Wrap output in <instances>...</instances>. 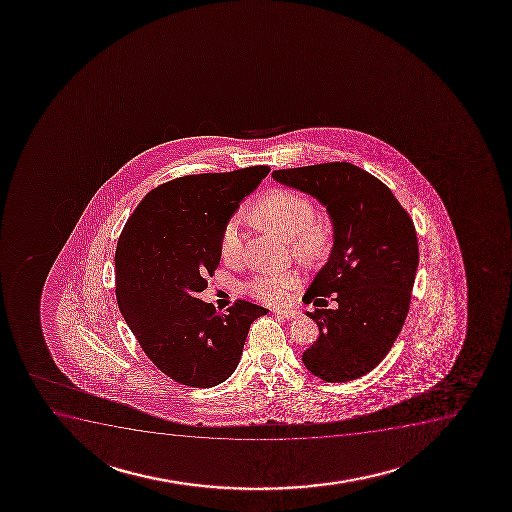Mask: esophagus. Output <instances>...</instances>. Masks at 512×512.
<instances>
[{
    "mask_svg": "<svg viewBox=\"0 0 512 512\" xmlns=\"http://www.w3.org/2000/svg\"><path fill=\"white\" fill-rule=\"evenodd\" d=\"M277 315L279 317H283V319H298V315H300V312H296V310H276Z\"/></svg>",
    "mask_w": 512,
    "mask_h": 512,
    "instance_id": "obj_1",
    "label": "esophagus"
}]
</instances>
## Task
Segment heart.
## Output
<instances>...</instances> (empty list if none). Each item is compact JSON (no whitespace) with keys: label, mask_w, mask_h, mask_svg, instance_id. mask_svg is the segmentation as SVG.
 Returning <instances> with one entry per match:
<instances>
[{"label":"heart","mask_w":512,"mask_h":512,"mask_svg":"<svg viewBox=\"0 0 512 512\" xmlns=\"http://www.w3.org/2000/svg\"><path fill=\"white\" fill-rule=\"evenodd\" d=\"M248 217L253 224L272 229L289 240V247L296 257L305 262L324 259L331 248L332 229L329 224L315 219V205L307 195L277 188L264 195L253 205ZM243 252V235L238 219H231L221 235V255L226 262L240 260ZM301 283L296 271L264 272L248 283V293L267 305H283L289 293Z\"/></svg>","instance_id":"heart-1"}]
</instances>
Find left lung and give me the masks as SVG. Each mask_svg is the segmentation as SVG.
Masks as SVG:
<instances>
[{
  "instance_id": "left-lung-1",
  "label": "left lung",
  "mask_w": 512,
  "mask_h": 512,
  "mask_svg": "<svg viewBox=\"0 0 512 512\" xmlns=\"http://www.w3.org/2000/svg\"><path fill=\"white\" fill-rule=\"evenodd\" d=\"M272 178L319 200L334 229L331 257L303 296L320 308L307 312L319 339L301 360L325 382L358 379L384 360L403 329L418 269L415 224L394 193L355 164L277 169ZM331 294L336 311L321 298Z\"/></svg>"
}]
</instances>
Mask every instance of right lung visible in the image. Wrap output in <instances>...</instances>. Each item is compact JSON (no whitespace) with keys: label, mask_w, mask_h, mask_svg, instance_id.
<instances>
[{"label":"right lung","mask_w":512,"mask_h":512,"mask_svg":"<svg viewBox=\"0 0 512 512\" xmlns=\"http://www.w3.org/2000/svg\"><path fill=\"white\" fill-rule=\"evenodd\" d=\"M269 166L188 175L137 205L116 247V300L145 355L190 387H214L238 367L253 320L269 312L236 300L228 313L197 295L221 260V235Z\"/></svg>","instance_id":"right-lung-1"}]
</instances>
